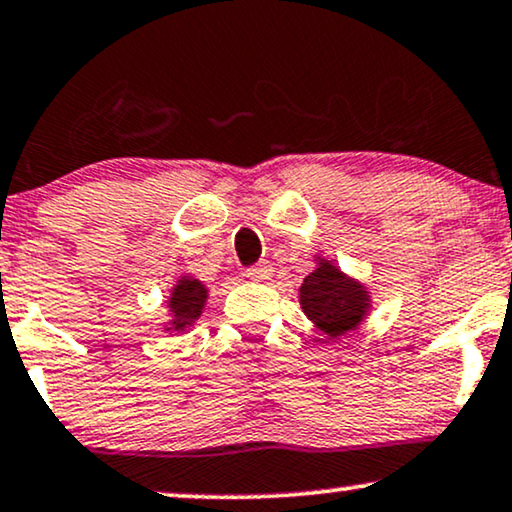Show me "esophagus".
Segmentation results:
<instances>
[{"label": "esophagus", "instance_id": "esophagus-1", "mask_svg": "<svg viewBox=\"0 0 512 512\" xmlns=\"http://www.w3.org/2000/svg\"><path fill=\"white\" fill-rule=\"evenodd\" d=\"M271 264L269 262H260V264H255V267H250L248 271H245V276L250 278V281H257V283H262V281H267V278L271 276Z\"/></svg>", "mask_w": 512, "mask_h": 512}]
</instances>
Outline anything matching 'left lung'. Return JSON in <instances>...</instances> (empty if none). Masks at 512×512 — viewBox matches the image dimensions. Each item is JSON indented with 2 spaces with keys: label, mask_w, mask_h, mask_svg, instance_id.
Returning a JSON list of instances; mask_svg holds the SVG:
<instances>
[{
  "label": "left lung",
  "mask_w": 512,
  "mask_h": 512,
  "mask_svg": "<svg viewBox=\"0 0 512 512\" xmlns=\"http://www.w3.org/2000/svg\"><path fill=\"white\" fill-rule=\"evenodd\" d=\"M299 306L327 342H335L365 323L372 311V295L363 281L316 255V269L299 285Z\"/></svg>",
  "instance_id": "obj_1"
}]
</instances>
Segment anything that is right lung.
I'll list each match as a JSON object with an SVG mask.
<instances>
[{"mask_svg": "<svg viewBox=\"0 0 512 512\" xmlns=\"http://www.w3.org/2000/svg\"><path fill=\"white\" fill-rule=\"evenodd\" d=\"M208 292L210 290L206 288V283L192 274H182L177 278L166 299L168 320L163 323V330L187 332L201 318L203 309H206Z\"/></svg>", "mask_w": 512, "mask_h": 512, "instance_id": "right-lung-1", "label": "right lung"}]
</instances>
